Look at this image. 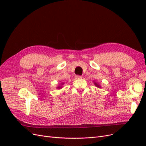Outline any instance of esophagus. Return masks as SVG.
Instances as JSON below:
<instances>
[{
	"label": "esophagus",
	"instance_id": "34e87169",
	"mask_svg": "<svg viewBox=\"0 0 146 146\" xmlns=\"http://www.w3.org/2000/svg\"><path fill=\"white\" fill-rule=\"evenodd\" d=\"M75 78L77 79H81V78H82V76H81L76 75V76H75Z\"/></svg>",
	"mask_w": 146,
	"mask_h": 146
}]
</instances>
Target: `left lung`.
<instances>
[{
  "instance_id": "8db88e82",
  "label": "left lung",
  "mask_w": 146,
  "mask_h": 146,
  "mask_svg": "<svg viewBox=\"0 0 146 146\" xmlns=\"http://www.w3.org/2000/svg\"><path fill=\"white\" fill-rule=\"evenodd\" d=\"M94 84H95V86H96L97 88H101V86L100 85V84H99V83H98V82H94Z\"/></svg>"
}]
</instances>
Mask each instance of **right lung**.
<instances>
[{
	"label": "right lung",
	"mask_w": 146,
	"mask_h": 146,
	"mask_svg": "<svg viewBox=\"0 0 146 146\" xmlns=\"http://www.w3.org/2000/svg\"><path fill=\"white\" fill-rule=\"evenodd\" d=\"M64 85V83L63 82V83H60V85H58L57 87V89H61L63 88V85Z\"/></svg>",
	"instance_id": "add662e5"
}]
</instances>
